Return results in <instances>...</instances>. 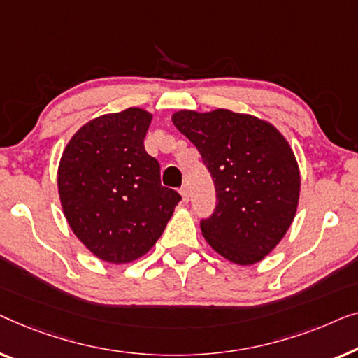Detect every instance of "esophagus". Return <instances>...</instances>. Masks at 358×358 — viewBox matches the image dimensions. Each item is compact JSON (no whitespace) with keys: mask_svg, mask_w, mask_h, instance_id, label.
<instances>
[{"mask_svg":"<svg viewBox=\"0 0 358 358\" xmlns=\"http://www.w3.org/2000/svg\"><path fill=\"white\" fill-rule=\"evenodd\" d=\"M180 194H181V198H183V203H188V201H189V191H188V188H186V186H183V188L180 189Z\"/></svg>","mask_w":358,"mask_h":358,"instance_id":"obj_1","label":"esophagus"}]
</instances>
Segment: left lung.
Masks as SVG:
<instances>
[{
    "label": "left lung",
    "mask_w": 358,
    "mask_h": 358,
    "mask_svg": "<svg viewBox=\"0 0 358 358\" xmlns=\"http://www.w3.org/2000/svg\"><path fill=\"white\" fill-rule=\"evenodd\" d=\"M172 122L214 180L217 206L201 220L206 241L231 263H259L294 222L300 196L294 150L278 128L253 115L180 110Z\"/></svg>",
    "instance_id": "left-lung-1"
}]
</instances>
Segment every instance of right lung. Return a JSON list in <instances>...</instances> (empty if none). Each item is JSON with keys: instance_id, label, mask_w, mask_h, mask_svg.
<instances>
[{"instance_id": "obj_1", "label": "right lung", "mask_w": 358, "mask_h": 358, "mask_svg": "<svg viewBox=\"0 0 358 358\" xmlns=\"http://www.w3.org/2000/svg\"><path fill=\"white\" fill-rule=\"evenodd\" d=\"M150 122L152 115L136 107L90 120L59 160L64 217L107 263L127 264L148 253L181 199L160 185V165L144 149Z\"/></svg>"}]
</instances>
